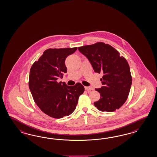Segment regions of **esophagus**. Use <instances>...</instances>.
Masks as SVG:
<instances>
[{
	"instance_id": "34e87169",
	"label": "esophagus",
	"mask_w": 157,
	"mask_h": 157,
	"mask_svg": "<svg viewBox=\"0 0 157 157\" xmlns=\"http://www.w3.org/2000/svg\"><path fill=\"white\" fill-rule=\"evenodd\" d=\"M85 89L87 91L93 90L94 89L92 87H85Z\"/></svg>"
}]
</instances>
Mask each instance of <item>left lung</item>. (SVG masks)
<instances>
[{
  "label": "left lung",
  "mask_w": 157,
  "mask_h": 157,
  "mask_svg": "<svg viewBox=\"0 0 157 157\" xmlns=\"http://www.w3.org/2000/svg\"><path fill=\"white\" fill-rule=\"evenodd\" d=\"M87 57L95 72L102 73L103 86L95 90L101 98L94 105L98 109L112 112L125 103L132 84L128 63L114 48L108 44L98 42L78 47Z\"/></svg>",
  "instance_id": "obj_1"
}]
</instances>
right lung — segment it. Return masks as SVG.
Listing matches in <instances>:
<instances>
[{"label": "right lung", "mask_w": 157, "mask_h": 157, "mask_svg": "<svg viewBox=\"0 0 157 157\" xmlns=\"http://www.w3.org/2000/svg\"><path fill=\"white\" fill-rule=\"evenodd\" d=\"M76 49L77 47L48 49L30 70L29 87L35 103L44 113L55 119L71 114L85 91L81 83L70 86L57 82L67 72L66 59Z\"/></svg>", "instance_id": "obj_1"}]
</instances>
